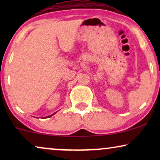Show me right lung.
Instances as JSON below:
<instances>
[{
  "mask_svg": "<svg viewBox=\"0 0 160 160\" xmlns=\"http://www.w3.org/2000/svg\"><path fill=\"white\" fill-rule=\"evenodd\" d=\"M52 115H53V114H52ZM52 115H50V116H49V117H46V118H49V117H52Z\"/></svg>",
  "mask_w": 160,
  "mask_h": 160,
  "instance_id": "add662e5",
  "label": "right lung"
}]
</instances>
